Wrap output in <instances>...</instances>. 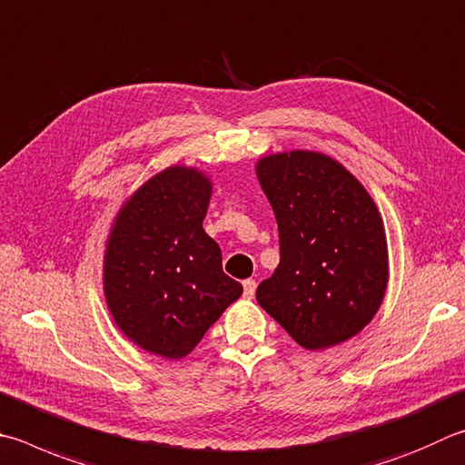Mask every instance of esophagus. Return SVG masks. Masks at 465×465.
Returning <instances> with one entry per match:
<instances>
[{
	"label": "esophagus",
	"mask_w": 465,
	"mask_h": 465,
	"mask_svg": "<svg viewBox=\"0 0 465 465\" xmlns=\"http://www.w3.org/2000/svg\"><path fill=\"white\" fill-rule=\"evenodd\" d=\"M254 292H256V281H254V278H248V281H243V297L252 299V297H254Z\"/></svg>",
	"instance_id": "esophagus-1"
}]
</instances>
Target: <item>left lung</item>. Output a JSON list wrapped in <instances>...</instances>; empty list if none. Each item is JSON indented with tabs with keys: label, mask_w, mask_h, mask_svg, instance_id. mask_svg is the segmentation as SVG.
<instances>
[{
	"label": "left lung",
	"mask_w": 465,
	"mask_h": 465,
	"mask_svg": "<svg viewBox=\"0 0 465 465\" xmlns=\"http://www.w3.org/2000/svg\"><path fill=\"white\" fill-rule=\"evenodd\" d=\"M276 215L281 264L256 299L305 350H325L364 329L382 305L388 248L378 207L348 168L321 152L258 160Z\"/></svg>",
	"instance_id": "left-lung-1"
}]
</instances>
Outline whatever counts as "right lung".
Listing matches in <instances>:
<instances>
[{"label": "right lung", "mask_w": 465, "mask_h": 465, "mask_svg": "<svg viewBox=\"0 0 465 465\" xmlns=\"http://www.w3.org/2000/svg\"><path fill=\"white\" fill-rule=\"evenodd\" d=\"M211 189L197 168L168 166L125 201L109 232V313L128 340L160 358L191 353L243 292L203 230Z\"/></svg>", "instance_id": "obj_1"}]
</instances>
